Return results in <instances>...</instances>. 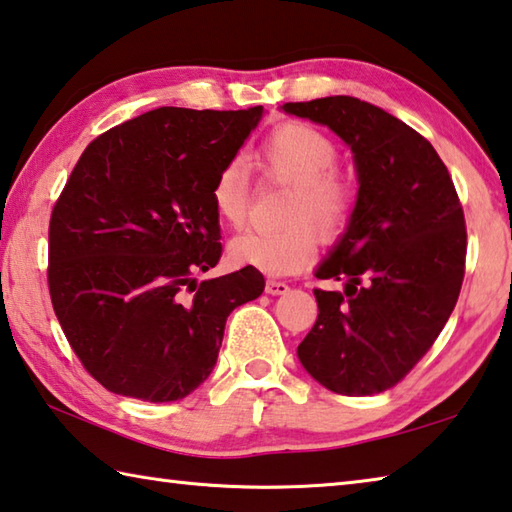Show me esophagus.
Segmentation results:
<instances>
[{"mask_svg":"<svg viewBox=\"0 0 512 512\" xmlns=\"http://www.w3.org/2000/svg\"><path fill=\"white\" fill-rule=\"evenodd\" d=\"M291 291V286H288L286 282H277V280H268L266 282V293L268 295H284Z\"/></svg>","mask_w":512,"mask_h":512,"instance_id":"1","label":"esophagus"}]
</instances>
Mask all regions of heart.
Masks as SVG:
<instances>
[{
	"label": "heart",
	"mask_w": 512,
	"mask_h": 512,
	"mask_svg": "<svg viewBox=\"0 0 512 512\" xmlns=\"http://www.w3.org/2000/svg\"><path fill=\"white\" fill-rule=\"evenodd\" d=\"M340 150L322 129L288 120L268 134L255 154L259 172L293 185L284 221L277 230H246L230 239L228 257L235 266L266 275H293L315 259L322 241H338L358 208V185L338 170ZM210 203L226 226H241L250 210V176L239 161L226 163L210 185Z\"/></svg>",
	"instance_id": "b5f03b06"
}]
</instances>
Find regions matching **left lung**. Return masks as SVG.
<instances>
[{"mask_svg":"<svg viewBox=\"0 0 512 512\" xmlns=\"http://www.w3.org/2000/svg\"><path fill=\"white\" fill-rule=\"evenodd\" d=\"M284 111L331 127L358 167V208L318 268V318L297 347L304 369L331 392L371 396L410 374L459 300L466 219L448 167L427 138L351 96L286 102Z\"/></svg>","mask_w":512,"mask_h":512,"instance_id":"8db88e82","label":"left lung"}]
</instances>
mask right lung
Here are the masks:
<instances>
[{
	"label": "right lung",
	"instance_id": "obj_1",
	"mask_svg": "<svg viewBox=\"0 0 512 512\" xmlns=\"http://www.w3.org/2000/svg\"><path fill=\"white\" fill-rule=\"evenodd\" d=\"M264 107H161L87 145L49 221L51 304L69 345L109 392L170 403L215 367L228 315L264 291L241 268L197 284L221 259L210 203Z\"/></svg>",
	"mask_w": 512,
	"mask_h": 512
}]
</instances>
